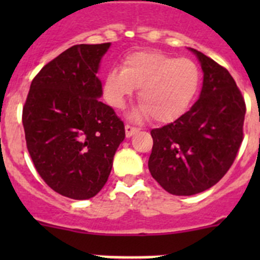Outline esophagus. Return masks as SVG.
<instances>
[{
	"mask_svg": "<svg viewBox=\"0 0 260 260\" xmlns=\"http://www.w3.org/2000/svg\"><path fill=\"white\" fill-rule=\"evenodd\" d=\"M138 131H140L138 127H135V125L132 124H125V136H127V137H131V136H133L136 132H138Z\"/></svg>",
	"mask_w": 260,
	"mask_h": 260,
	"instance_id": "1",
	"label": "esophagus"
}]
</instances>
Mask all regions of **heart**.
<instances>
[{
	"label": "heart",
	"mask_w": 260,
	"mask_h": 260,
	"mask_svg": "<svg viewBox=\"0 0 260 260\" xmlns=\"http://www.w3.org/2000/svg\"><path fill=\"white\" fill-rule=\"evenodd\" d=\"M200 85L198 65L186 57L157 50L129 54L122 69H111L104 77V98L122 108L136 88L142 111L154 122L166 123L185 113Z\"/></svg>",
	"instance_id": "1"
}]
</instances>
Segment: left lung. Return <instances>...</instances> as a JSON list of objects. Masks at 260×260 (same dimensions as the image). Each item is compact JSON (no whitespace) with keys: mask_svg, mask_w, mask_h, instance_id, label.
I'll list each match as a JSON object with an SVG mask.
<instances>
[{"mask_svg":"<svg viewBox=\"0 0 260 260\" xmlns=\"http://www.w3.org/2000/svg\"><path fill=\"white\" fill-rule=\"evenodd\" d=\"M191 51L204 72L200 98L175 122L151 131L149 172L177 196L203 192L229 171L243 142L246 111L230 73L203 52Z\"/></svg>","mask_w":260,"mask_h":260,"instance_id":"8db88e82","label":"left lung"}]
</instances>
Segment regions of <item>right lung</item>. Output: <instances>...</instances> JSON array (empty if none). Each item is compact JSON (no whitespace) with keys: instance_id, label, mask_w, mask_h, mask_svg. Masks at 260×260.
Masks as SVG:
<instances>
[{"instance_id":"add662e5","label":"right lung","mask_w":260,"mask_h":260,"mask_svg":"<svg viewBox=\"0 0 260 260\" xmlns=\"http://www.w3.org/2000/svg\"><path fill=\"white\" fill-rule=\"evenodd\" d=\"M111 43L74 45L48 62L31 81L22 108L27 151L49 187L85 200L108 181L125 137L124 123L99 101L96 77Z\"/></svg>"}]
</instances>
